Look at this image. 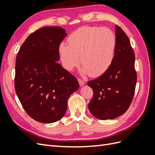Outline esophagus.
Here are the masks:
<instances>
[{
  "label": "esophagus",
  "instance_id": "1",
  "mask_svg": "<svg viewBox=\"0 0 155 155\" xmlns=\"http://www.w3.org/2000/svg\"><path fill=\"white\" fill-rule=\"evenodd\" d=\"M78 82L79 83V85H80L81 87H82V86L85 85V81H83V80H81V79H78Z\"/></svg>",
  "mask_w": 155,
  "mask_h": 155
}]
</instances>
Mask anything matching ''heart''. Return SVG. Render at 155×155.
I'll return each instance as SVG.
<instances>
[{
  "label": "heart",
  "mask_w": 155,
  "mask_h": 155,
  "mask_svg": "<svg viewBox=\"0 0 155 155\" xmlns=\"http://www.w3.org/2000/svg\"><path fill=\"white\" fill-rule=\"evenodd\" d=\"M68 45L59 46L63 67L72 70L80 62L82 73L92 77L100 76L109 69L114 59L116 37L107 28L82 26L73 31L67 39Z\"/></svg>",
  "instance_id": "1"
}]
</instances>
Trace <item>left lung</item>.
Here are the masks:
<instances>
[{
	"instance_id": "8db88e82",
	"label": "left lung",
	"mask_w": 155,
	"mask_h": 155,
	"mask_svg": "<svg viewBox=\"0 0 155 155\" xmlns=\"http://www.w3.org/2000/svg\"><path fill=\"white\" fill-rule=\"evenodd\" d=\"M115 28L116 44L110 67L87 83L94 92L88 109L101 120L114 119L125 113L133 100L137 84L134 51L125 32L117 25Z\"/></svg>"
}]
</instances>
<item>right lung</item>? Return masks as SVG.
Listing matches in <instances>:
<instances>
[{
	"mask_svg": "<svg viewBox=\"0 0 155 155\" xmlns=\"http://www.w3.org/2000/svg\"><path fill=\"white\" fill-rule=\"evenodd\" d=\"M67 35L59 26L41 28L28 37L17 55L16 94L27 114L41 123L61 119L69 97L79 87L77 79L57 62Z\"/></svg>",
	"mask_w": 155,
	"mask_h": 155,
	"instance_id": "add662e5",
	"label": "right lung"
}]
</instances>
